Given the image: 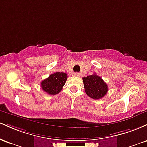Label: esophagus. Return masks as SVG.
Here are the masks:
<instances>
[{
	"label": "esophagus",
	"mask_w": 147,
	"mask_h": 147,
	"mask_svg": "<svg viewBox=\"0 0 147 147\" xmlns=\"http://www.w3.org/2000/svg\"><path fill=\"white\" fill-rule=\"evenodd\" d=\"M74 75H75V77H80L81 74L79 73V72H75V73H74Z\"/></svg>",
	"instance_id": "1"
}]
</instances>
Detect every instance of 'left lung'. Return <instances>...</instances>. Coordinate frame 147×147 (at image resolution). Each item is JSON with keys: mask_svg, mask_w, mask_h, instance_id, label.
Wrapping results in <instances>:
<instances>
[{"mask_svg": "<svg viewBox=\"0 0 147 147\" xmlns=\"http://www.w3.org/2000/svg\"><path fill=\"white\" fill-rule=\"evenodd\" d=\"M85 92L90 98L99 99L104 97L109 90L107 84L96 74L83 77Z\"/></svg>", "mask_w": 147, "mask_h": 147, "instance_id": "1", "label": "left lung"}]
</instances>
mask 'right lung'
Returning a JSON list of instances; mask_svg holds the SVG:
<instances>
[{
    "instance_id": "obj_1",
    "label": "right lung",
    "mask_w": 147,
    "mask_h": 147,
    "mask_svg": "<svg viewBox=\"0 0 147 147\" xmlns=\"http://www.w3.org/2000/svg\"><path fill=\"white\" fill-rule=\"evenodd\" d=\"M68 76L66 73L57 72L50 75L47 79L41 82L42 90L49 95L58 94L65 85Z\"/></svg>"
}]
</instances>
